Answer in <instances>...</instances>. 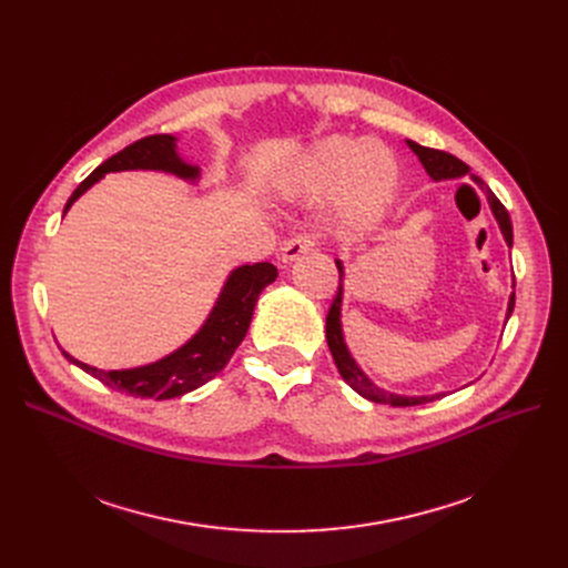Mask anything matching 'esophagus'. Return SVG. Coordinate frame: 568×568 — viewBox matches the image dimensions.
<instances>
[{"label": "esophagus", "instance_id": "1", "mask_svg": "<svg viewBox=\"0 0 568 568\" xmlns=\"http://www.w3.org/2000/svg\"><path fill=\"white\" fill-rule=\"evenodd\" d=\"M313 248H315V236H311V234H296V236L290 239V242L283 244V248H281V260H283L285 264H290V262H294V260H300L302 255L311 253Z\"/></svg>", "mask_w": 568, "mask_h": 568}]
</instances>
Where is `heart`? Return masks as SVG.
<instances>
[{"label": "heart", "mask_w": 568, "mask_h": 568, "mask_svg": "<svg viewBox=\"0 0 568 568\" xmlns=\"http://www.w3.org/2000/svg\"><path fill=\"white\" fill-rule=\"evenodd\" d=\"M400 182L394 152L377 140L326 135L308 144L276 174L287 197L334 193V216L347 234H366L389 212Z\"/></svg>", "instance_id": "heart-1"}]
</instances>
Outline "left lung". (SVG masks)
Returning <instances> with one entry per match:
<instances>
[{"mask_svg":"<svg viewBox=\"0 0 568 568\" xmlns=\"http://www.w3.org/2000/svg\"><path fill=\"white\" fill-rule=\"evenodd\" d=\"M407 146L412 149V152L416 154V159L422 161L424 170L428 172V176L433 179V182H444V179H460L465 174H469V165H465L460 159L446 154V152H439V149H430V146H424L419 142H412L407 140ZM474 184L479 186L484 193H486V200H488V206L490 212L499 225V232L504 236L506 246H514V227H511V219H509V212H506L504 204L495 197V193L481 182L479 176H471ZM336 266H338V276H341V283H338V292H336V300L329 308V315H326V343H329V349H332V356L336 362V368L341 373V377L352 386V389L364 396L366 400H373V403H382V405H392V407H412V405H424V403H433L437 398H442L444 394H433V396H405V394H394V392H386L382 389V386H377L366 373L364 368L356 364V359L352 356L347 343H345V334H343V294H345V266L341 260H336ZM516 285V281H514ZM514 304H516V292H511L509 296V306H506V320L511 317L514 313Z\"/></svg>","mask_w":568,"mask_h":568,"instance_id":"obj_1","label":"left lung"}]
</instances>
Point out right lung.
Instances as JSON below:
<instances>
[{
    "instance_id": "right-lung-1",
    "label": "right lung",
    "mask_w": 568,
    "mask_h": 568,
    "mask_svg": "<svg viewBox=\"0 0 568 568\" xmlns=\"http://www.w3.org/2000/svg\"><path fill=\"white\" fill-rule=\"evenodd\" d=\"M176 142L179 138L174 135H149L129 144L122 152L108 159L103 165H99L73 191L64 206V216L73 206V202L94 184H99L108 172L154 170L184 179L189 184H197L202 170L200 165L189 163L179 156ZM276 276L278 268L272 262H255L232 268L216 296L214 308L209 311L200 329L182 347H176L174 352L165 354L163 359H156L152 364L124 371H101L97 366L78 362L67 349H62V354L73 366L101 379L116 392L156 400L179 398L206 384L225 368L230 356L248 332L260 292L266 285H272Z\"/></svg>"
}]
</instances>
